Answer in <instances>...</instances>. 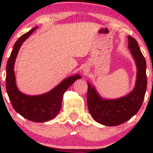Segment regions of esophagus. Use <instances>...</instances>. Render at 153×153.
<instances>
[{
	"instance_id": "34e87169",
	"label": "esophagus",
	"mask_w": 153,
	"mask_h": 153,
	"mask_svg": "<svg viewBox=\"0 0 153 153\" xmlns=\"http://www.w3.org/2000/svg\"><path fill=\"white\" fill-rule=\"evenodd\" d=\"M84 71H85V70H84Z\"/></svg>"
}]
</instances>
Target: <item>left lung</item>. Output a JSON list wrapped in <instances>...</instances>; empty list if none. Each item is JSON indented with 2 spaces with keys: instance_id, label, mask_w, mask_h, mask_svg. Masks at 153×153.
<instances>
[{
  "instance_id": "8db88e82",
  "label": "left lung",
  "mask_w": 153,
  "mask_h": 153,
  "mask_svg": "<svg viewBox=\"0 0 153 153\" xmlns=\"http://www.w3.org/2000/svg\"><path fill=\"white\" fill-rule=\"evenodd\" d=\"M128 47L136 62L137 73L134 90L124 97L103 99L88 82L87 103L95 121L106 126H118L136 114L143 104L147 89L146 62L136 39L128 36Z\"/></svg>"
}]
</instances>
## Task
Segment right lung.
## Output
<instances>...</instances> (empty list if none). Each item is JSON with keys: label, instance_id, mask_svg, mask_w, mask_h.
Segmentation results:
<instances>
[{"label": "right lung", "instance_id": "1", "mask_svg": "<svg viewBox=\"0 0 153 153\" xmlns=\"http://www.w3.org/2000/svg\"><path fill=\"white\" fill-rule=\"evenodd\" d=\"M36 28L37 26L23 34L16 42L6 65V91L12 106L17 113L32 122H45L58 114L64 93L75 80L81 77L79 75L68 77L50 92L42 95L28 96L19 91L13 71L16 58L22 43Z\"/></svg>", "mask_w": 153, "mask_h": 153}]
</instances>
